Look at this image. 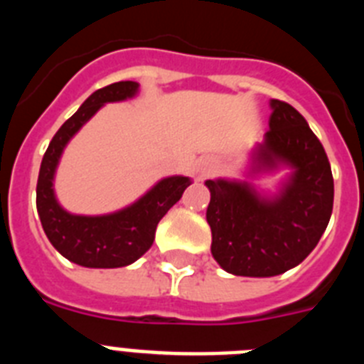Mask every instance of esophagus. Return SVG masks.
Wrapping results in <instances>:
<instances>
[{"label":"esophagus","mask_w":364,"mask_h":364,"mask_svg":"<svg viewBox=\"0 0 364 364\" xmlns=\"http://www.w3.org/2000/svg\"><path fill=\"white\" fill-rule=\"evenodd\" d=\"M204 173H205V171H204Z\"/></svg>","instance_id":"34e87169"}]
</instances>
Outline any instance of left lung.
<instances>
[{
    "mask_svg": "<svg viewBox=\"0 0 364 364\" xmlns=\"http://www.w3.org/2000/svg\"><path fill=\"white\" fill-rule=\"evenodd\" d=\"M269 129L259 149L262 167H295L277 200H260L239 182L208 180L211 253L226 272L273 277L301 264L326 230L333 208V176L323 144L290 104L273 100Z\"/></svg>",
    "mask_w": 364,
    "mask_h": 364,
    "instance_id": "1",
    "label": "left lung"
}]
</instances>
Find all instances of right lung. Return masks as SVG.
I'll list each match as a JSON object with an SVG mask.
<instances>
[{
	"label": "right lung",
	"mask_w": 364,
	"mask_h": 364,
	"mask_svg": "<svg viewBox=\"0 0 364 364\" xmlns=\"http://www.w3.org/2000/svg\"><path fill=\"white\" fill-rule=\"evenodd\" d=\"M136 82H117L92 92L82 107L58 129L41 160L36 186V208L47 239L74 264L85 268H122L142 257L154 240L160 218L180 200L191 182L188 176L160 180L133 205L104 217L70 215L54 198L53 176L65 144L107 102L131 98Z\"/></svg>",
	"instance_id": "1"
}]
</instances>
